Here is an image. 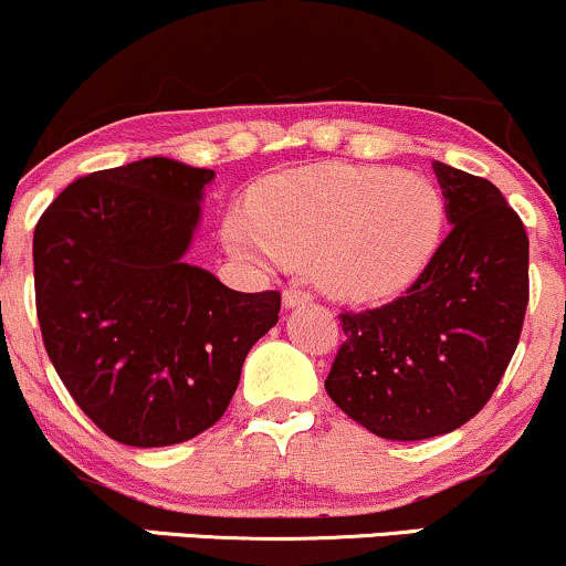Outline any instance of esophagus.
<instances>
[{
    "label": "esophagus",
    "mask_w": 566,
    "mask_h": 566,
    "mask_svg": "<svg viewBox=\"0 0 566 566\" xmlns=\"http://www.w3.org/2000/svg\"><path fill=\"white\" fill-rule=\"evenodd\" d=\"M311 297H314V295H311L308 290H303V287H287V290H284V295H282V303H284V308H295V305L308 303Z\"/></svg>",
    "instance_id": "obj_1"
}]
</instances>
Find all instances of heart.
<instances>
[{
  "label": "heart",
  "mask_w": 566,
  "mask_h": 566,
  "mask_svg": "<svg viewBox=\"0 0 566 566\" xmlns=\"http://www.w3.org/2000/svg\"><path fill=\"white\" fill-rule=\"evenodd\" d=\"M441 188L396 167L319 165L274 175L252 193V227L226 220V242L247 258H314V274L348 301L399 295L437 255Z\"/></svg>",
  "instance_id": "obj_1"
}]
</instances>
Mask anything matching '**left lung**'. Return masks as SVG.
<instances>
[{
	"mask_svg": "<svg viewBox=\"0 0 566 566\" xmlns=\"http://www.w3.org/2000/svg\"><path fill=\"white\" fill-rule=\"evenodd\" d=\"M452 223L405 295L343 311L324 388L375 437L450 433L495 394L530 301V239L497 186L433 161Z\"/></svg>",
	"mask_w": 566,
	"mask_h": 566,
	"instance_id": "8db88e82",
	"label": "left lung"
}]
</instances>
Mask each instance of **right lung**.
Returning a JSON list of instances; mask_svg holds the SVG:
<instances>
[{
	"label": "right lung",
	"mask_w": 566,
	"mask_h": 566,
	"mask_svg": "<svg viewBox=\"0 0 566 566\" xmlns=\"http://www.w3.org/2000/svg\"><path fill=\"white\" fill-rule=\"evenodd\" d=\"M212 170L151 157L74 180L34 229V292L57 378L106 437L167 447L218 423L276 290L184 261Z\"/></svg>",
	"instance_id": "right-lung-1"
}]
</instances>
